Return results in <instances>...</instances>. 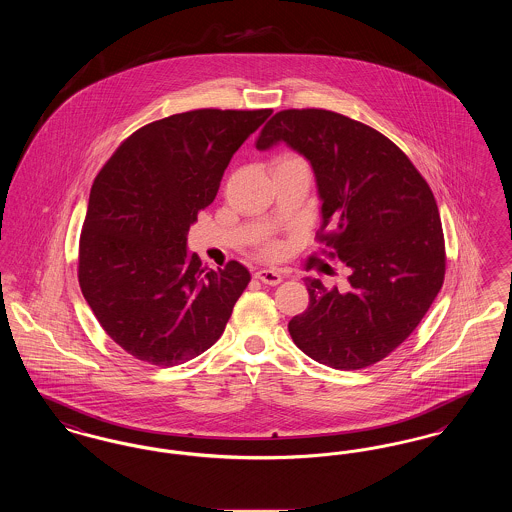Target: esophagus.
<instances>
[{"mask_svg": "<svg viewBox=\"0 0 512 512\" xmlns=\"http://www.w3.org/2000/svg\"><path fill=\"white\" fill-rule=\"evenodd\" d=\"M255 278L261 280L263 284L268 286H278L282 282V274L278 270H270V268H261L255 272Z\"/></svg>", "mask_w": 512, "mask_h": 512, "instance_id": "34e87169", "label": "esophagus"}]
</instances>
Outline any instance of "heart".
Instances as JSON below:
<instances>
[{"label":"heart","instance_id":"heart-1","mask_svg":"<svg viewBox=\"0 0 512 512\" xmlns=\"http://www.w3.org/2000/svg\"><path fill=\"white\" fill-rule=\"evenodd\" d=\"M293 161H301V159H299V157H295L292 153H288V155H282L276 163H293ZM278 249H280V247L276 244L265 245V253H267V255H274Z\"/></svg>","mask_w":512,"mask_h":512}]
</instances>
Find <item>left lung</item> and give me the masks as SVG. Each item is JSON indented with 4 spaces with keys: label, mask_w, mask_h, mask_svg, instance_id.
<instances>
[{
    "label": "left lung",
    "mask_w": 512,
    "mask_h": 512,
    "mask_svg": "<svg viewBox=\"0 0 512 512\" xmlns=\"http://www.w3.org/2000/svg\"><path fill=\"white\" fill-rule=\"evenodd\" d=\"M278 142L311 163L322 201L317 240L351 268L345 293L305 278L309 307L288 324L293 343L338 370L374 365L413 334L441 290L445 242L434 194L390 138L340 113L280 111L255 146Z\"/></svg>",
    "instance_id": "obj_1"
}]
</instances>
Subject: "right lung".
I'll use <instances>...</instances> for the list:
<instances>
[{
    "label": "right lung",
    "mask_w": 512,
    "mask_h": 512,
    "mask_svg": "<svg viewBox=\"0 0 512 512\" xmlns=\"http://www.w3.org/2000/svg\"><path fill=\"white\" fill-rule=\"evenodd\" d=\"M272 109H195L149 122L98 172L78 247V282L107 336L155 366L219 340L251 274L205 270L188 230L213 203L238 147Z\"/></svg>",
    "instance_id": "1"
}]
</instances>
